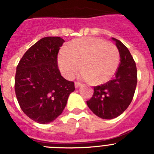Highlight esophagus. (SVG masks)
<instances>
[{"instance_id":"1","label":"esophagus","mask_w":154,"mask_h":154,"mask_svg":"<svg viewBox=\"0 0 154 154\" xmlns=\"http://www.w3.org/2000/svg\"><path fill=\"white\" fill-rule=\"evenodd\" d=\"M80 85H81V83H80V82H75V88H79Z\"/></svg>"}]
</instances>
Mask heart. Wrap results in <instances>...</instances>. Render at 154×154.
<instances>
[{"instance_id":"obj_1","label":"heart","mask_w":154,"mask_h":154,"mask_svg":"<svg viewBox=\"0 0 154 154\" xmlns=\"http://www.w3.org/2000/svg\"><path fill=\"white\" fill-rule=\"evenodd\" d=\"M61 72L68 79L77 74L81 65V77L85 81L101 84L112 78L119 64L116 46L104 39L86 37L71 42L58 55Z\"/></svg>"}]
</instances>
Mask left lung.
I'll return each mask as SVG.
<instances>
[{"label":"left lung","instance_id":"1","mask_svg":"<svg viewBox=\"0 0 154 154\" xmlns=\"http://www.w3.org/2000/svg\"><path fill=\"white\" fill-rule=\"evenodd\" d=\"M119 50L120 62L113 78L105 84L94 86L92 98L86 101L94 114L104 119L117 117L133 100L137 83L135 61L119 40L112 38Z\"/></svg>","mask_w":154,"mask_h":154}]
</instances>
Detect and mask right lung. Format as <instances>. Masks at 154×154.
<instances>
[{"label": "right lung", "mask_w": 154, "mask_h": 154, "mask_svg": "<svg viewBox=\"0 0 154 154\" xmlns=\"http://www.w3.org/2000/svg\"><path fill=\"white\" fill-rule=\"evenodd\" d=\"M65 41L60 37L40 39L24 53L14 79L19 106L30 119L45 124L63 112L75 84L64 79L58 68V53Z\"/></svg>", "instance_id": "1"}]
</instances>
